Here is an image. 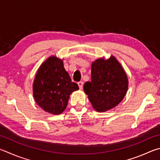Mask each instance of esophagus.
Here are the masks:
<instances>
[{"label": "esophagus", "mask_w": 160, "mask_h": 160, "mask_svg": "<svg viewBox=\"0 0 160 160\" xmlns=\"http://www.w3.org/2000/svg\"><path fill=\"white\" fill-rule=\"evenodd\" d=\"M78 86H79L80 89H82V88H83V82L80 81V82H78Z\"/></svg>", "instance_id": "34e87169"}]
</instances>
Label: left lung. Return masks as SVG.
I'll return each mask as SVG.
<instances>
[{"instance_id":"8db88e82","label":"left lung","mask_w":160,"mask_h":160,"mask_svg":"<svg viewBox=\"0 0 160 160\" xmlns=\"http://www.w3.org/2000/svg\"><path fill=\"white\" fill-rule=\"evenodd\" d=\"M128 89V79L114 57L99 59L92 64L91 81L84 84V90L93 108L99 112L114 108L123 99Z\"/></svg>"}]
</instances>
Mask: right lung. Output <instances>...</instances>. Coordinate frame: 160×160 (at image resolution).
I'll list each match as a JSON object with an SVG mask.
<instances>
[{
    "label": "right lung",
    "mask_w": 160,
    "mask_h": 160,
    "mask_svg": "<svg viewBox=\"0 0 160 160\" xmlns=\"http://www.w3.org/2000/svg\"><path fill=\"white\" fill-rule=\"evenodd\" d=\"M33 86L38 105L54 115L66 109L71 93L79 89L78 84L72 82L66 71L62 60L56 57L48 58L40 66Z\"/></svg>",
    "instance_id": "right-lung-1"
}]
</instances>
